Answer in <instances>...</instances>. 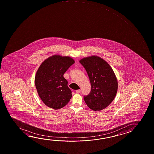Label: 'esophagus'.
<instances>
[{
    "mask_svg": "<svg viewBox=\"0 0 154 154\" xmlns=\"http://www.w3.org/2000/svg\"><path fill=\"white\" fill-rule=\"evenodd\" d=\"M81 92V90H76V93H79Z\"/></svg>",
    "mask_w": 154,
    "mask_h": 154,
    "instance_id": "obj_1",
    "label": "esophagus"
}]
</instances>
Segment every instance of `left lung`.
<instances>
[{
  "label": "left lung",
  "mask_w": 154,
  "mask_h": 154,
  "mask_svg": "<svg viewBox=\"0 0 154 154\" xmlns=\"http://www.w3.org/2000/svg\"><path fill=\"white\" fill-rule=\"evenodd\" d=\"M79 62L85 69L91 83V92L84 96V101L93 111L105 109L113 100L118 90L113 71L106 61L96 56L83 58Z\"/></svg>",
  "instance_id": "8db88e82"
}]
</instances>
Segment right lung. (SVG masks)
<instances>
[{"instance_id": "obj_1", "label": "right lung", "mask_w": 154, "mask_h": 154, "mask_svg": "<svg viewBox=\"0 0 154 154\" xmlns=\"http://www.w3.org/2000/svg\"><path fill=\"white\" fill-rule=\"evenodd\" d=\"M74 63L68 56L54 55L45 60L37 71L36 88L43 103L49 107L58 109L70 101L72 92L63 75Z\"/></svg>"}]
</instances>
